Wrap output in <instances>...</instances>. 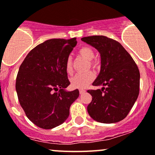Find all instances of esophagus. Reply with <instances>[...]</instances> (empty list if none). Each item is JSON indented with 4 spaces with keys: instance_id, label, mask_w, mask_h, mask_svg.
<instances>
[{
    "instance_id": "34e87169",
    "label": "esophagus",
    "mask_w": 155,
    "mask_h": 155,
    "mask_svg": "<svg viewBox=\"0 0 155 155\" xmlns=\"http://www.w3.org/2000/svg\"><path fill=\"white\" fill-rule=\"evenodd\" d=\"M79 93H80V94H83L85 93V91L83 90V89H80V90H79Z\"/></svg>"
}]
</instances>
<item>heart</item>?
I'll use <instances>...</instances> for the list:
<instances>
[{
    "label": "heart",
    "instance_id": "heart-1",
    "mask_svg": "<svg viewBox=\"0 0 155 155\" xmlns=\"http://www.w3.org/2000/svg\"><path fill=\"white\" fill-rule=\"evenodd\" d=\"M79 53L81 56L87 59V61H91L90 63L93 67H95L97 65V63L93 61V59L95 58V53L91 48L84 47L79 50ZM65 69H66L67 73L69 74L73 72L72 59L71 57H68L67 58L66 62H65ZM94 78H95V74L92 71H87V72L82 73H76L75 76L71 78V85L76 88H84L88 86L91 82H93Z\"/></svg>",
    "mask_w": 155,
    "mask_h": 155
}]
</instances>
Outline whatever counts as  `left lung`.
<instances>
[{
    "mask_svg": "<svg viewBox=\"0 0 155 155\" xmlns=\"http://www.w3.org/2000/svg\"><path fill=\"white\" fill-rule=\"evenodd\" d=\"M100 54V71L93 82L101 89L89 90L92 101L87 112L102 123L123 120L134 105L140 90V71L132 57L117 41L104 35L82 38Z\"/></svg>",
    "mask_w": 155,
    "mask_h": 155,
    "instance_id": "left-lung-1",
    "label": "left lung"
}]
</instances>
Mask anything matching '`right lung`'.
Masks as SVG:
<instances>
[{
	"label": "right lung",
	"mask_w": 155,
	"mask_h": 155,
	"mask_svg": "<svg viewBox=\"0 0 155 155\" xmlns=\"http://www.w3.org/2000/svg\"><path fill=\"white\" fill-rule=\"evenodd\" d=\"M77 44L76 38H53L37 45L19 68L15 89L21 106L32 123L51 129L68 118L70 107L79 97L65 69L67 58Z\"/></svg>",
	"instance_id": "obj_1"
}]
</instances>
